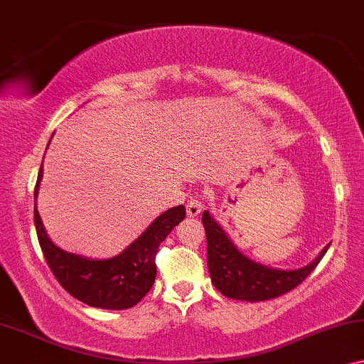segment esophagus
<instances>
[{
  "mask_svg": "<svg viewBox=\"0 0 364 364\" xmlns=\"http://www.w3.org/2000/svg\"><path fill=\"white\" fill-rule=\"evenodd\" d=\"M201 209H203V201H201V199H198V198L189 199L188 204H186V214L189 218H196L198 214L201 213Z\"/></svg>",
  "mask_w": 364,
  "mask_h": 364,
  "instance_id": "34e87169",
  "label": "esophagus"
}]
</instances>
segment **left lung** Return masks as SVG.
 I'll list each match as a JSON object with an SVG mask.
<instances>
[{
    "instance_id": "obj_1",
    "label": "left lung",
    "mask_w": 364,
    "mask_h": 364,
    "mask_svg": "<svg viewBox=\"0 0 364 364\" xmlns=\"http://www.w3.org/2000/svg\"><path fill=\"white\" fill-rule=\"evenodd\" d=\"M208 240V269L211 282L228 299L264 301L294 290L309 277L323 257L330 244L318 257L300 269H275L249 259L235 247L232 239L209 211L203 213Z\"/></svg>"
}]
</instances>
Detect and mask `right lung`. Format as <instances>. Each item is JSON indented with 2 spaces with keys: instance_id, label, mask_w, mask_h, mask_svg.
I'll list each match as a JSON object with an SVG mask.
<instances>
[{
  "instance_id": "1",
  "label": "right lung",
  "mask_w": 364,
  "mask_h": 364,
  "mask_svg": "<svg viewBox=\"0 0 364 364\" xmlns=\"http://www.w3.org/2000/svg\"><path fill=\"white\" fill-rule=\"evenodd\" d=\"M41 180L43 165L36 181L34 201L38 199ZM184 216V206L166 209L120 254L109 259H90L55 245L46 232L38 206H34L39 245L54 277L77 300L104 310L130 309L150 291L156 277V250Z\"/></svg>"
}]
</instances>
